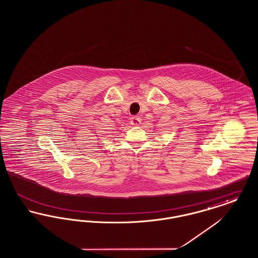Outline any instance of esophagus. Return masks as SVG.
<instances>
[{"instance_id": "esophagus-1", "label": "esophagus", "mask_w": 258, "mask_h": 258, "mask_svg": "<svg viewBox=\"0 0 258 258\" xmlns=\"http://www.w3.org/2000/svg\"><path fill=\"white\" fill-rule=\"evenodd\" d=\"M131 123H132L133 125H135V126L139 125V124L141 123V118H140L139 116H134V117H132V118H131Z\"/></svg>"}]
</instances>
